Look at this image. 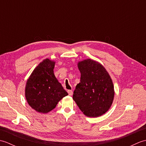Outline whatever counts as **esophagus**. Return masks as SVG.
Segmentation results:
<instances>
[{
  "mask_svg": "<svg viewBox=\"0 0 146 146\" xmlns=\"http://www.w3.org/2000/svg\"><path fill=\"white\" fill-rule=\"evenodd\" d=\"M68 94H69V95H70V96L73 95V91L72 90H68Z\"/></svg>",
  "mask_w": 146,
  "mask_h": 146,
  "instance_id": "34e87169",
  "label": "esophagus"
}]
</instances>
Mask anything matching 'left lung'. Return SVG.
Here are the masks:
<instances>
[{
    "label": "left lung",
    "instance_id": "8db88e82",
    "mask_svg": "<svg viewBox=\"0 0 146 146\" xmlns=\"http://www.w3.org/2000/svg\"><path fill=\"white\" fill-rule=\"evenodd\" d=\"M81 73L73 99L83 114L100 117L110 109L114 98L112 80L105 67L98 61L86 59L78 63Z\"/></svg>",
    "mask_w": 146,
    "mask_h": 146
}]
</instances>
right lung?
<instances>
[{"label":"right lung","instance_id":"right-lung-1","mask_svg":"<svg viewBox=\"0 0 146 146\" xmlns=\"http://www.w3.org/2000/svg\"><path fill=\"white\" fill-rule=\"evenodd\" d=\"M55 61L46 58L41 62L27 79L25 97L29 106L39 113L53 110L68 93L54 74Z\"/></svg>","mask_w":146,"mask_h":146}]
</instances>
